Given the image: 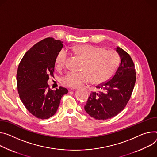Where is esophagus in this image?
I'll return each mask as SVG.
<instances>
[{"instance_id": "esophagus-1", "label": "esophagus", "mask_w": 157, "mask_h": 157, "mask_svg": "<svg viewBox=\"0 0 157 157\" xmlns=\"http://www.w3.org/2000/svg\"><path fill=\"white\" fill-rule=\"evenodd\" d=\"M72 90H78V88H72Z\"/></svg>"}]
</instances>
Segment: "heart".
Instances as JSON below:
<instances>
[{"label": "heart", "instance_id": "b5f03b06", "mask_svg": "<svg viewBox=\"0 0 157 157\" xmlns=\"http://www.w3.org/2000/svg\"><path fill=\"white\" fill-rule=\"evenodd\" d=\"M73 49L84 59L83 71L81 72L71 71L63 76L61 82L65 86L77 88L93 80L96 83L105 82L111 78L118 67V57L113 51H105L103 48L91 45H80ZM67 58V51L61 50L56 59V67H63Z\"/></svg>", "mask_w": 157, "mask_h": 157}]
</instances>
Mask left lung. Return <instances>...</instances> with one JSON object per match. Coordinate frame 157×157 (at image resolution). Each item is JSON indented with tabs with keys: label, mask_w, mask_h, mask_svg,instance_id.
<instances>
[{
	"label": "left lung",
	"mask_w": 157,
	"mask_h": 157,
	"mask_svg": "<svg viewBox=\"0 0 157 157\" xmlns=\"http://www.w3.org/2000/svg\"><path fill=\"white\" fill-rule=\"evenodd\" d=\"M120 63L108 81L98 85L99 92H91L84 109L96 120H107L117 115L126 106L136 81L135 65L130 56L120 47L115 48Z\"/></svg>",
	"instance_id": "8db88e82"
}]
</instances>
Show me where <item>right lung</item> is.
<instances>
[{"label":"right lung","instance_id":"obj_1","mask_svg":"<svg viewBox=\"0 0 157 157\" xmlns=\"http://www.w3.org/2000/svg\"><path fill=\"white\" fill-rule=\"evenodd\" d=\"M63 42L48 37L33 46L24 54L17 69V84L22 103L33 115L42 120L52 117L62 96L68 93L63 87L52 90L48 81L53 76L56 59Z\"/></svg>","mask_w":157,"mask_h":157}]
</instances>
